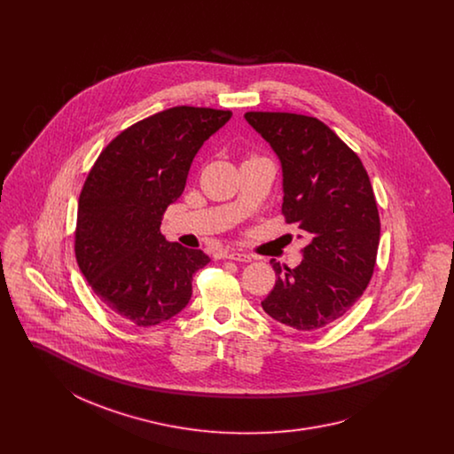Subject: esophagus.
<instances>
[{
	"label": "esophagus",
	"instance_id": "esophagus-1",
	"mask_svg": "<svg viewBox=\"0 0 454 454\" xmlns=\"http://www.w3.org/2000/svg\"><path fill=\"white\" fill-rule=\"evenodd\" d=\"M224 259L235 260V262H252V257L247 254H241L237 250H228L224 252Z\"/></svg>",
	"mask_w": 454,
	"mask_h": 454
}]
</instances>
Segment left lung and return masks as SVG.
Listing matches in <instances>:
<instances>
[{
	"instance_id": "obj_1",
	"label": "left lung",
	"mask_w": 454,
	"mask_h": 454,
	"mask_svg": "<svg viewBox=\"0 0 454 454\" xmlns=\"http://www.w3.org/2000/svg\"><path fill=\"white\" fill-rule=\"evenodd\" d=\"M247 122L281 161L282 215L308 238L296 269L270 260L276 286L262 301L300 332L340 318L371 281L380 216L359 156L322 121L287 112H247Z\"/></svg>"
}]
</instances>
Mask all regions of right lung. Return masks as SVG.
Here are the masks:
<instances>
[{"label":"right lung","instance_id":"1","mask_svg":"<svg viewBox=\"0 0 454 454\" xmlns=\"http://www.w3.org/2000/svg\"><path fill=\"white\" fill-rule=\"evenodd\" d=\"M230 110L173 107L122 130L90 170L78 202L74 252L93 293L137 326L180 313L192 276L211 259L168 241L161 216L185 189L202 145Z\"/></svg>","mask_w":454,"mask_h":454}]
</instances>
